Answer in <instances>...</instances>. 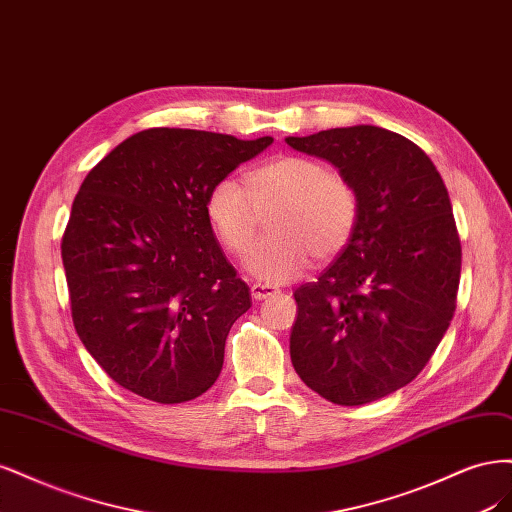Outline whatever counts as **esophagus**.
<instances>
[{"instance_id":"obj_1","label":"esophagus","mask_w":512,"mask_h":512,"mask_svg":"<svg viewBox=\"0 0 512 512\" xmlns=\"http://www.w3.org/2000/svg\"><path fill=\"white\" fill-rule=\"evenodd\" d=\"M274 293H278V289H276V287H272V285L255 283V285L251 287V295H253V300H266V298H270V295H274Z\"/></svg>"}]
</instances>
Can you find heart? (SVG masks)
I'll return each mask as SVG.
<instances>
[{
	"label": "heart",
	"mask_w": 512,
	"mask_h": 512,
	"mask_svg": "<svg viewBox=\"0 0 512 512\" xmlns=\"http://www.w3.org/2000/svg\"><path fill=\"white\" fill-rule=\"evenodd\" d=\"M268 212L274 234L255 246L249 270L285 283L308 268L310 257L332 261L349 246L359 195L349 178L315 157L278 155L246 172L244 183L221 178L206 200V217L232 257L249 253Z\"/></svg>",
	"instance_id": "b5f03b06"
}]
</instances>
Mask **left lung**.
<instances>
[{"label":"left lung","mask_w":512,"mask_h":512,"mask_svg":"<svg viewBox=\"0 0 512 512\" xmlns=\"http://www.w3.org/2000/svg\"><path fill=\"white\" fill-rule=\"evenodd\" d=\"M287 144L332 161L359 195L349 246L293 293V368L329 402L368 404L415 381L453 319L461 242L449 193L432 159L383 127Z\"/></svg>","instance_id":"8db88e82"}]
</instances>
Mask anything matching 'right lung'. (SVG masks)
Returning a JSON list of instances; mask_svg holds the SVG:
<instances>
[{
	"instance_id": "add662e5",
	"label": "right lung",
	"mask_w": 512,
	"mask_h": 512,
	"mask_svg": "<svg viewBox=\"0 0 512 512\" xmlns=\"http://www.w3.org/2000/svg\"><path fill=\"white\" fill-rule=\"evenodd\" d=\"M272 142L153 127L82 180L61 259L76 334L114 383L180 404L219 378L251 293L212 234L206 200Z\"/></svg>"
}]
</instances>
